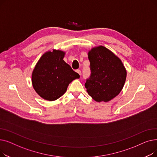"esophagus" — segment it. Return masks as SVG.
Instances as JSON below:
<instances>
[{
  "label": "esophagus",
  "mask_w": 157,
  "mask_h": 157,
  "mask_svg": "<svg viewBox=\"0 0 157 157\" xmlns=\"http://www.w3.org/2000/svg\"><path fill=\"white\" fill-rule=\"evenodd\" d=\"M76 72H77V73H78L79 75H81V71L79 70V69H77V70H76Z\"/></svg>",
  "instance_id": "34e87169"
}]
</instances>
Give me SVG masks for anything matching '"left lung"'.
I'll return each instance as SVG.
<instances>
[{
  "instance_id": "8db88e82",
  "label": "left lung",
  "mask_w": 157,
  "mask_h": 157,
  "mask_svg": "<svg viewBox=\"0 0 157 157\" xmlns=\"http://www.w3.org/2000/svg\"><path fill=\"white\" fill-rule=\"evenodd\" d=\"M90 76L85 86L97 102H108L121 91L127 72L121 61L108 48L98 46L88 53Z\"/></svg>"
}]
</instances>
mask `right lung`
Returning <instances> with one entry per match:
<instances>
[{
	"label": "right lung",
	"mask_w": 157,
	"mask_h": 157,
	"mask_svg": "<svg viewBox=\"0 0 157 157\" xmlns=\"http://www.w3.org/2000/svg\"><path fill=\"white\" fill-rule=\"evenodd\" d=\"M64 54L60 50L44 53L33 71V87L46 100H56L66 92L72 81L79 78V74L63 60Z\"/></svg>",
	"instance_id": "1"
}]
</instances>
